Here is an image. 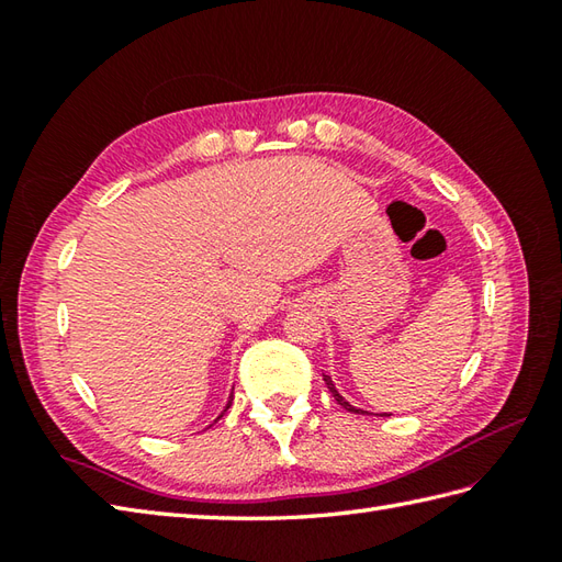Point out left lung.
Here are the masks:
<instances>
[{"instance_id": "left-lung-1", "label": "left lung", "mask_w": 562, "mask_h": 562, "mask_svg": "<svg viewBox=\"0 0 562 562\" xmlns=\"http://www.w3.org/2000/svg\"><path fill=\"white\" fill-rule=\"evenodd\" d=\"M324 381H326V386H328V391L333 393V398H336L338 401V405H342V408L345 411H350V413H360V415H372V413H367V411H362V408H355V405L350 403V401H345L342 396H340V391L336 389V384H333V379L328 376V374H324ZM381 417H384V415H391V413H379Z\"/></svg>"}]
</instances>
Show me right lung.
<instances>
[{"mask_svg":"<svg viewBox=\"0 0 562 562\" xmlns=\"http://www.w3.org/2000/svg\"><path fill=\"white\" fill-rule=\"evenodd\" d=\"M232 398H234V396H229V401H226V408H229V405H232ZM226 408H224V411H226Z\"/></svg>","mask_w":562,"mask_h":562,"instance_id":"add662e5","label":"right lung"}]
</instances>
